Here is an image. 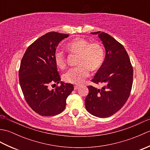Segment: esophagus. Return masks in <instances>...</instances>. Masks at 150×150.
Masks as SVG:
<instances>
[{"mask_svg": "<svg viewBox=\"0 0 150 150\" xmlns=\"http://www.w3.org/2000/svg\"><path fill=\"white\" fill-rule=\"evenodd\" d=\"M79 88H80V86L79 85H75L74 86V90H77V89H79Z\"/></svg>", "mask_w": 150, "mask_h": 150, "instance_id": "esophagus-1", "label": "esophagus"}]
</instances>
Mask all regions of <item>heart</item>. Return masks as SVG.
Returning <instances> with one entry per match:
<instances>
[{
	"label": "heart",
	"instance_id": "obj_1",
	"mask_svg": "<svg viewBox=\"0 0 150 150\" xmlns=\"http://www.w3.org/2000/svg\"><path fill=\"white\" fill-rule=\"evenodd\" d=\"M66 48L70 52L79 55V66L69 69L64 75V80L69 83H82L89 75L90 69L96 71L104 62V52L98 43H90L86 39L77 38L67 44ZM54 61L59 68L63 69L66 67L65 57L61 52L55 53Z\"/></svg>",
	"mask_w": 150,
	"mask_h": 150
}]
</instances>
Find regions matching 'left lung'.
Instances as JSON below:
<instances>
[{"instance_id":"1","label":"left lung","mask_w":150,"mask_h":150,"mask_svg":"<svg viewBox=\"0 0 150 150\" xmlns=\"http://www.w3.org/2000/svg\"><path fill=\"white\" fill-rule=\"evenodd\" d=\"M106 50L103 64L91 81L102 84L98 89L88 86L86 109L99 118L109 117L120 110L128 100L133 84V68L129 56L122 44L108 33L97 31Z\"/></svg>"}]
</instances>
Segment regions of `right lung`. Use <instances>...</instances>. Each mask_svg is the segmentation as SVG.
I'll list each match as a JSON object with an SVG mask.
<instances>
[{"label": "right lung", "instance_id": "add662e5", "mask_svg": "<svg viewBox=\"0 0 150 150\" xmlns=\"http://www.w3.org/2000/svg\"><path fill=\"white\" fill-rule=\"evenodd\" d=\"M68 34L49 32L28 47L18 72L19 83L28 105L42 116H54L65 109L66 98L73 90L71 84L60 81L54 61L59 43ZM60 83L50 90L49 85Z\"/></svg>", "mask_w": 150, "mask_h": 150}]
</instances>
